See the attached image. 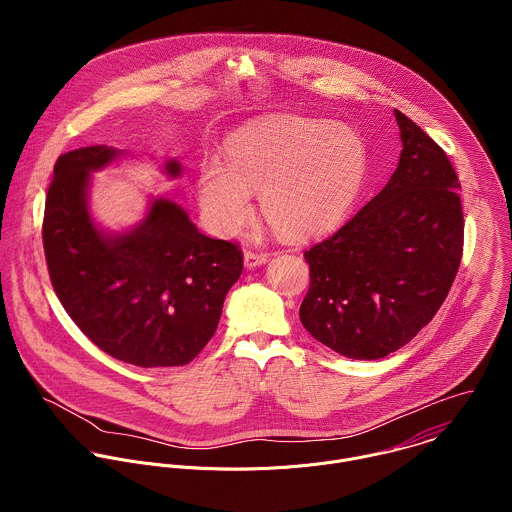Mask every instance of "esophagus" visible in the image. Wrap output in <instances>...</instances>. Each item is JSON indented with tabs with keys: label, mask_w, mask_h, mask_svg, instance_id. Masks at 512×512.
<instances>
[{
	"label": "esophagus",
	"mask_w": 512,
	"mask_h": 512,
	"mask_svg": "<svg viewBox=\"0 0 512 512\" xmlns=\"http://www.w3.org/2000/svg\"><path fill=\"white\" fill-rule=\"evenodd\" d=\"M268 262V254L266 252H256V250H246L244 252V266L246 268H258L262 264Z\"/></svg>",
	"instance_id": "34e87169"
}]
</instances>
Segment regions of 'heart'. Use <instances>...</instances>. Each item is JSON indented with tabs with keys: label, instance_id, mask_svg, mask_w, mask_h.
<instances>
[{
	"label": "heart",
	"instance_id": "obj_1",
	"mask_svg": "<svg viewBox=\"0 0 512 512\" xmlns=\"http://www.w3.org/2000/svg\"><path fill=\"white\" fill-rule=\"evenodd\" d=\"M228 165L207 159L197 193L217 234L236 232L260 211L286 236H311L351 209L366 173V147L357 132L329 120L274 118L244 128L226 147Z\"/></svg>",
	"mask_w": 512,
	"mask_h": 512
}]
</instances>
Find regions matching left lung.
<instances>
[{
	"instance_id": "obj_1",
	"label": "left lung",
	"mask_w": 512,
	"mask_h": 512,
	"mask_svg": "<svg viewBox=\"0 0 512 512\" xmlns=\"http://www.w3.org/2000/svg\"><path fill=\"white\" fill-rule=\"evenodd\" d=\"M402 153L386 187L335 234L305 250L303 327L347 359L376 361L426 327L463 254L457 173L445 151L394 110Z\"/></svg>"
}]
</instances>
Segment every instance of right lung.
Here are the masks:
<instances>
[{"label": "right lung", "mask_w": 512, "mask_h": 512, "mask_svg": "<svg viewBox=\"0 0 512 512\" xmlns=\"http://www.w3.org/2000/svg\"><path fill=\"white\" fill-rule=\"evenodd\" d=\"M122 153L90 146L57 159L43 217L51 284L78 329L110 357L144 368L187 365L217 331L242 250L205 236L161 197L130 232L100 230L88 213L90 173ZM165 173L177 177L179 161H167Z\"/></svg>", "instance_id": "add662e5"}]
</instances>
